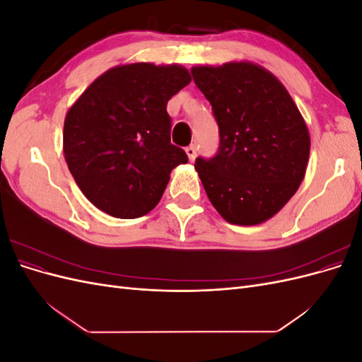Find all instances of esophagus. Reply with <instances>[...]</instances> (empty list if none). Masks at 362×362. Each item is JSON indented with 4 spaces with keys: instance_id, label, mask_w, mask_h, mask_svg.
<instances>
[{
    "instance_id": "obj_1",
    "label": "esophagus",
    "mask_w": 362,
    "mask_h": 362,
    "mask_svg": "<svg viewBox=\"0 0 362 362\" xmlns=\"http://www.w3.org/2000/svg\"><path fill=\"white\" fill-rule=\"evenodd\" d=\"M185 154H187L190 161H193L196 158V148H194V145H190V146L185 148Z\"/></svg>"
}]
</instances>
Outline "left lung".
Segmentation results:
<instances>
[{"label": "left lung", "mask_w": 362, "mask_h": 362, "mask_svg": "<svg viewBox=\"0 0 362 362\" xmlns=\"http://www.w3.org/2000/svg\"><path fill=\"white\" fill-rule=\"evenodd\" d=\"M193 80L218 125L217 154L194 169L208 199L226 222L258 225L299 189L310 157V133L284 84L250 62L194 66Z\"/></svg>", "instance_id": "1"}]
</instances>
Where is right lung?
<instances>
[{
    "label": "right lung",
    "mask_w": 362,
    "mask_h": 362,
    "mask_svg": "<svg viewBox=\"0 0 362 362\" xmlns=\"http://www.w3.org/2000/svg\"><path fill=\"white\" fill-rule=\"evenodd\" d=\"M192 81L180 64L115 66L87 87L63 128L64 160L83 194L117 218L148 214L187 154L170 144L168 101Z\"/></svg>",
    "instance_id": "add662e5"
}]
</instances>
